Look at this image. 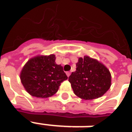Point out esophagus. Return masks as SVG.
Here are the masks:
<instances>
[{
  "instance_id": "obj_1",
  "label": "esophagus",
  "mask_w": 132,
  "mask_h": 132,
  "mask_svg": "<svg viewBox=\"0 0 132 132\" xmlns=\"http://www.w3.org/2000/svg\"><path fill=\"white\" fill-rule=\"evenodd\" d=\"M66 74H67V77H69L70 76V72H66Z\"/></svg>"
}]
</instances>
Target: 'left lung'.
Listing matches in <instances>:
<instances>
[{"mask_svg": "<svg viewBox=\"0 0 132 132\" xmlns=\"http://www.w3.org/2000/svg\"><path fill=\"white\" fill-rule=\"evenodd\" d=\"M77 70L69 77L74 94L89 100L104 95L111 86L109 70L102 62L89 56L79 58Z\"/></svg>", "mask_w": 132, "mask_h": 132, "instance_id": "left-lung-1", "label": "left lung"}]
</instances>
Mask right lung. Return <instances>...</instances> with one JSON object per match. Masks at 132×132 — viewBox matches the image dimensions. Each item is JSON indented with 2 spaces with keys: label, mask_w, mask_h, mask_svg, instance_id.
Here are the masks:
<instances>
[{
  "label": "right lung",
  "mask_w": 132,
  "mask_h": 132,
  "mask_svg": "<svg viewBox=\"0 0 132 132\" xmlns=\"http://www.w3.org/2000/svg\"><path fill=\"white\" fill-rule=\"evenodd\" d=\"M55 55H37L30 58L20 74L21 84L30 95L47 98L57 93L62 81L67 79L63 68L55 62Z\"/></svg>",
  "instance_id": "obj_1"
}]
</instances>
